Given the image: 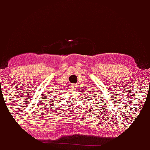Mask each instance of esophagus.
<instances>
[{"label": "esophagus", "mask_w": 150, "mask_h": 150, "mask_svg": "<svg viewBox=\"0 0 150 150\" xmlns=\"http://www.w3.org/2000/svg\"><path fill=\"white\" fill-rule=\"evenodd\" d=\"M70 88H72V89H74V88H75V87H76V86H75V84H71L70 85Z\"/></svg>", "instance_id": "34e87169"}]
</instances>
